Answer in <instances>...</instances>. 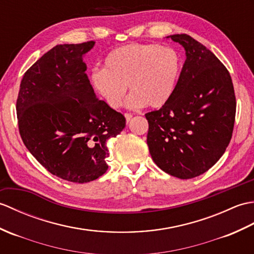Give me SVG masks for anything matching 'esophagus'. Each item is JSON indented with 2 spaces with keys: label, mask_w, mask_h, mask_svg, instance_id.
I'll use <instances>...</instances> for the list:
<instances>
[{
  "label": "esophagus",
  "mask_w": 254,
  "mask_h": 254,
  "mask_svg": "<svg viewBox=\"0 0 254 254\" xmlns=\"http://www.w3.org/2000/svg\"><path fill=\"white\" fill-rule=\"evenodd\" d=\"M125 118H126V122L129 123L131 121L132 118V114H130V113H125Z\"/></svg>",
  "instance_id": "esophagus-1"
}]
</instances>
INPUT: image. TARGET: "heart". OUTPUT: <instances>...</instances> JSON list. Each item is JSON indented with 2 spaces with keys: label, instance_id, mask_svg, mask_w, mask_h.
<instances>
[{
  "label": "heart",
  "instance_id": "heart-1",
  "mask_svg": "<svg viewBox=\"0 0 254 254\" xmlns=\"http://www.w3.org/2000/svg\"><path fill=\"white\" fill-rule=\"evenodd\" d=\"M182 67V58L174 48L127 44L106 55L104 68L92 70L90 83L112 109L120 108L127 86L131 93L129 108L160 109L174 95Z\"/></svg>",
  "mask_w": 254,
  "mask_h": 254
}]
</instances>
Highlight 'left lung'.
<instances>
[{"mask_svg": "<svg viewBox=\"0 0 254 254\" xmlns=\"http://www.w3.org/2000/svg\"><path fill=\"white\" fill-rule=\"evenodd\" d=\"M167 38L182 44L186 61L172 99L145 114L146 143L162 171L190 179L210 170L228 146L236 97L227 68L210 50L186 33Z\"/></svg>", "mask_w": 254, "mask_h": 254, "instance_id": "obj_1", "label": "left lung"}]
</instances>
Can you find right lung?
<instances>
[{"instance_id": "1", "label": "right lung", "mask_w": 254, "mask_h": 254, "mask_svg": "<svg viewBox=\"0 0 254 254\" xmlns=\"http://www.w3.org/2000/svg\"><path fill=\"white\" fill-rule=\"evenodd\" d=\"M94 43L51 49L25 72L16 102L26 148L51 174L78 184L108 171L106 142L126 126L124 115L95 95L86 74L83 55Z\"/></svg>"}]
</instances>
